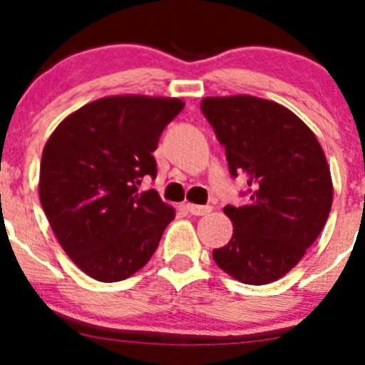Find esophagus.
<instances>
[{
  "label": "esophagus",
  "mask_w": 365,
  "mask_h": 365,
  "mask_svg": "<svg viewBox=\"0 0 365 365\" xmlns=\"http://www.w3.org/2000/svg\"><path fill=\"white\" fill-rule=\"evenodd\" d=\"M186 209H187V212L192 214V216H204V214H207L209 211H211V206H199V204L187 202Z\"/></svg>",
  "instance_id": "1"
}]
</instances>
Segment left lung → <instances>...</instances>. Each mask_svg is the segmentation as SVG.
Masks as SVG:
<instances>
[{
  "instance_id": "obj_1",
  "label": "left lung",
  "mask_w": 365,
  "mask_h": 365,
  "mask_svg": "<svg viewBox=\"0 0 365 365\" xmlns=\"http://www.w3.org/2000/svg\"><path fill=\"white\" fill-rule=\"evenodd\" d=\"M201 109L226 148L229 171L246 178L251 192L246 206L224 207L232 237L212 257L239 282L271 284L301 261L326 226L334 196L326 154L311 128L279 103L209 96Z\"/></svg>"
}]
</instances>
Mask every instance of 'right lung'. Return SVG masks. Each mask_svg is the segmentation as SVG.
Instances as JSON below:
<instances>
[{
    "label": "right lung",
    "mask_w": 365,
    "mask_h": 365,
    "mask_svg": "<svg viewBox=\"0 0 365 365\" xmlns=\"http://www.w3.org/2000/svg\"><path fill=\"white\" fill-rule=\"evenodd\" d=\"M179 98L118 94L84 104L44 144L39 201L69 259L99 282L131 277L153 257L174 207L154 189L163 129L182 111Z\"/></svg>",
    "instance_id": "add662e5"
}]
</instances>
